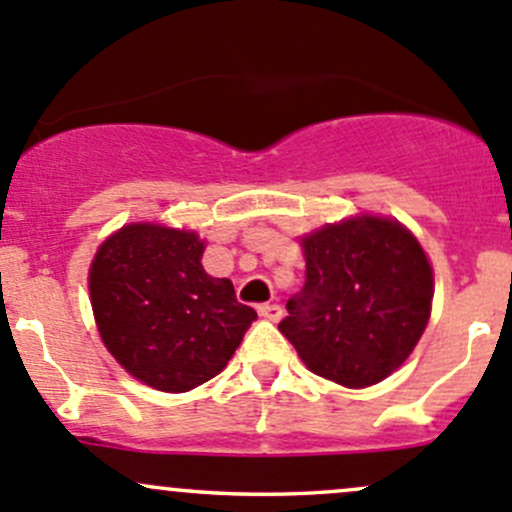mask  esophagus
Wrapping results in <instances>:
<instances>
[{"label": "esophagus", "instance_id": "1", "mask_svg": "<svg viewBox=\"0 0 512 512\" xmlns=\"http://www.w3.org/2000/svg\"><path fill=\"white\" fill-rule=\"evenodd\" d=\"M257 312H260L262 319H270V322H280L282 319L280 304H260V307H257Z\"/></svg>", "mask_w": 512, "mask_h": 512}]
</instances>
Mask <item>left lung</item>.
<instances>
[{"label":"left lung","mask_w":512,"mask_h":512,"mask_svg":"<svg viewBox=\"0 0 512 512\" xmlns=\"http://www.w3.org/2000/svg\"><path fill=\"white\" fill-rule=\"evenodd\" d=\"M307 282L280 332L312 374L366 389L394 374L426 332L433 267L396 218L356 213L299 237Z\"/></svg>","instance_id":"8db88e82"}]
</instances>
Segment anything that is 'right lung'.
I'll use <instances>...</instances> for the list:
<instances>
[{"mask_svg":"<svg viewBox=\"0 0 512 512\" xmlns=\"http://www.w3.org/2000/svg\"><path fill=\"white\" fill-rule=\"evenodd\" d=\"M205 240L188 227L128 223L98 245L89 297L103 347L141 384L183 394L225 369L255 309L203 267Z\"/></svg>","mask_w":512,"mask_h":512,"instance_id":"obj_1","label":"right lung"}]
</instances>
